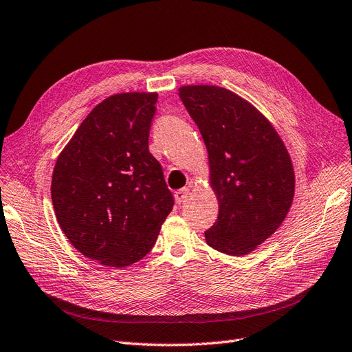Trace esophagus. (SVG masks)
Segmentation results:
<instances>
[{
	"mask_svg": "<svg viewBox=\"0 0 352 352\" xmlns=\"http://www.w3.org/2000/svg\"><path fill=\"white\" fill-rule=\"evenodd\" d=\"M174 197H175L177 204H183V203H186V201L188 200V197H190V190H188V188H181V190L175 191Z\"/></svg>",
	"mask_w": 352,
	"mask_h": 352,
	"instance_id": "1",
	"label": "esophagus"
}]
</instances>
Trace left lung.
I'll return each mask as SVG.
<instances>
[{
    "label": "left lung",
    "mask_w": 352,
    "mask_h": 352,
    "mask_svg": "<svg viewBox=\"0 0 352 352\" xmlns=\"http://www.w3.org/2000/svg\"><path fill=\"white\" fill-rule=\"evenodd\" d=\"M209 152L219 216L204 232L213 250L246 255L274 233L294 196L290 155L265 117L229 89L179 88Z\"/></svg>",
    "instance_id": "left-lung-1"
}]
</instances>
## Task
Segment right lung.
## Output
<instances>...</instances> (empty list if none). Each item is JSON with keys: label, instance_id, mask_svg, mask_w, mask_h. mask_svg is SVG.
I'll return each instance as SVG.
<instances>
[{"label": "right lung", "instance_id": "obj_1", "mask_svg": "<svg viewBox=\"0 0 352 352\" xmlns=\"http://www.w3.org/2000/svg\"><path fill=\"white\" fill-rule=\"evenodd\" d=\"M155 93L100 102L60 152L52 203L65 236L89 259L122 268L145 256L173 210L161 164L149 152Z\"/></svg>", "mask_w": 352, "mask_h": 352}]
</instances>
